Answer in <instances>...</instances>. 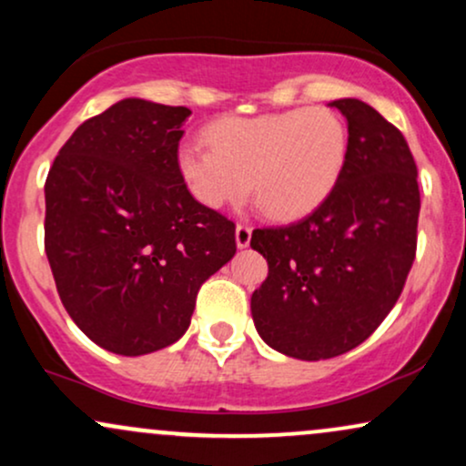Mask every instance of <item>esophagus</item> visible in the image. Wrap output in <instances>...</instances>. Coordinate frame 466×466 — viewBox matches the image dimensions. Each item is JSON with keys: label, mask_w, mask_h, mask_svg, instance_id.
Instances as JSON below:
<instances>
[{"label": "esophagus", "mask_w": 466, "mask_h": 466, "mask_svg": "<svg viewBox=\"0 0 466 466\" xmlns=\"http://www.w3.org/2000/svg\"><path fill=\"white\" fill-rule=\"evenodd\" d=\"M251 240V228L248 226V223H238L237 226V245L240 249L248 248Z\"/></svg>", "instance_id": "34e87169"}]
</instances>
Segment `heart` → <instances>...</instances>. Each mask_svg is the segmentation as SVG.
<instances>
[{
	"mask_svg": "<svg viewBox=\"0 0 466 466\" xmlns=\"http://www.w3.org/2000/svg\"><path fill=\"white\" fill-rule=\"evenodd\" d=\"M210 147L186 142L177 166L206 208L237 206L254 190L269 217L298 218L322 203L349 151L344 122L329 109L226 116L206 129Z\"/></svg>",
	"mask_w": 466,
	"mask_h": 466,
	"instance_id": "1",
	"label": "heart"
}]
</instances>
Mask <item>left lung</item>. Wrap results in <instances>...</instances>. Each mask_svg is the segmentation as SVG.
<instances>
[{
  "label": "left lung",
  "instance_id": "8db88e82",
  "mask_svg": "<svg viewBox=\"0 0 466 466\" xmlns=\"http://www.w3.org/2000/svg\"><path fill=\"white\" fill-rule=\"evenodd\" d=\"M349 120L339 179L309 217L258 228L251 248L269 276L251 293L256 330L271 349L330 360L366 341L397 304L416 258V162L392 122L357 98L330 103Z\"/></svg>",
  "mask_w": 466,
  "mask_h": 466
}]
</instances>
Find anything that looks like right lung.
Wrapping results in <instances>:
<instances>
[{
  "label": "right lung",
  "instance_id": "1",
  "mask_svg": "<svg viewBox=\"0 0 466 466\" xmlns=\"http://www.w3.org/2000/svg\"><path fill=\"white\" fill-rule=\"evenodd\" d=\"M186 106L127 98L63 144L46 179V254L58 298L116 355L166 349L197 293L237 254L232 218L201 206L179 173Z\"/></svg>",
  "mask_w": 466,
  "mask_h": 466
}]
</instances>
